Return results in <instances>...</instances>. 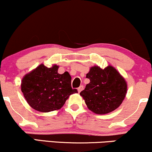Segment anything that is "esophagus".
<instances>
[{"label": "esophagus", "instance_id": "esophagus-1", "mask_svg": "<svg viewBox=\"0 0 152 152\" xmlns=\"http://www.w3.org/2000/svg\"><path fill=\"white\" fill-rule=\"evenodd\" d=\"M83 89H84V87L83 86V85H81V86H80L79 87H78V89H77V90H78V92H79V93H80V92H81V91L83 90Z\"/></svg>", "mask_w": 152, "mask_h": 152}]
</instances>
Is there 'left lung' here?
<instances>
[{
    "label": "left lung",
    "instance_id": "obj_1",
    "mask_svg": "<svg viewBox=\"0 0 152 152\" xmlns=\"http://www.w3.org/2000/svg\"><path fill=\"white\" fill-rule=\"evenodd\" d=\"M86 77L90 82L80 94L89 110L97 115H104L120 106L125 98L127 85L115 67L109 65L101 69L94 66Z\"/></svg>",
    "mask_w": 152,
    "mask_h": 152
}]
</instances>
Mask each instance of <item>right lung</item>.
Returning <instances> with one entry per match:
<instances>
[{
  "instance_id": "right-lung-1",
  "label": "right lung",
  "mask_w": 152,
  "mask_h": 152,
  "mask_svg": "<svg viewBox=\"0 0 152 152\" xmlns=\"http://www.w3.org/2000/svg\"><path fill=\"white\" fill-rule=\"evenodd\" d=\"M59 66H37L23 77L21 91L28 104L37 111L48 112L60 110L70 94L77 93L71 87V76L67 72H58Z\"/></svg>"
}]
</instances>
